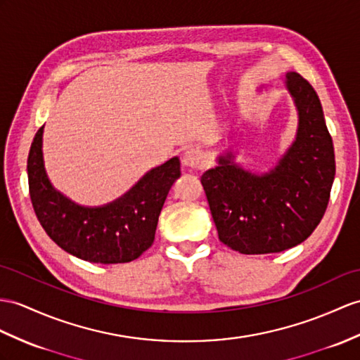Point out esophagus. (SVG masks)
<instances>
[{"label":"esophagus","instance_id":"34e87169","mask_svg":"<svg viewBox=\"0 0 360 360\" xmlns=\"http://www.w3.org/2000/svg\"><path fill=\"white\" fill-rule=\"evenodd\" d=\"M181 162L185 166H189V168H200L205 163V155L198 148H188L181 155Z\"/></svg>","mask_w":360,"mask_h":360}]
</instances>
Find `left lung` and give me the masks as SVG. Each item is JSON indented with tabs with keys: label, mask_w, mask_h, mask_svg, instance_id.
Returning a JSON list of instances; mask_svg holds the SVG:
<instances>
[{
	"label": "left lung",
	"mask_w": 360,
	"mask_h": 360,
	"mask_svg": "<svg viewBox=\"0 0 360 360\" xmlns=\"http://www.w3.org/2000/svg\"><path fill=\"white\" fill-rule=\"evenodd\" d=\"M285 77L300 128L276 168L255 175L227 154L200 179L218 238L244 255L278 253L309 238L326 214L335 180V150L318 94L300 73Z\"/></svg>",
	"instance_id": "1"
}]
</instances>
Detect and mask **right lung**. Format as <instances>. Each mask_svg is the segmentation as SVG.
Returning <instances> with one entry per match:
<instances>
[{
	"label": "right lung",
	"instance_id": "right-lung-1",
	"mask_svg": "<svg viewBox=\"0 0 360 360\" xmlns=\"http://www.w3.org/2000/svg\"><path fill=\"white\" fill-rule=\"evenodd\" d=\"M42 129L34 136L29 159V192L41 226L60 249L101 264H120L151 248L160 210L180 175L177 157L151 169L124 197L102 207L75 205L53 189L42 162Z\"/></svg>",
	"mask_w": 360,
	"mask_h": 360
}]
</instances>
